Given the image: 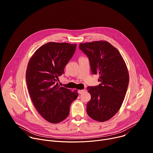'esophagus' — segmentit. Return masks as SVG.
<instances>
[{"mask_svg": "<svg viewBox=\"0 0 153 153\" xmlns=\"http://www.w3.org/2000/svg\"><path fill=\"white\" fill-rule=\"evenodd\" d=\"M85 90H80L78 91V92H79V94H82V93H83L85 92Z\"/></svg>", "mask_w": 153, "mask_h": 153, "instance_id": "1", "label": "esophagus"}]
</instances>
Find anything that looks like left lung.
I'll return each mask as SVG.
<instances>
[{
    "label": "left lung",
    "instance_id": "1",
    "mask_svg": "<svg viewBox=\"0 0 153 153\" xmlns=\"http://www.w3.org/2000/svg\"><path fill=\"white\" fill-rule=\"evenodd\" d=\"M79 48L89 58L92 74H99L101 84L88 87L91 100L87 112L93 120L104 122L119 111L129 85V72L120 52L106 41L80 43Z\"/></svg>",
    "mask_w": 153,
    "mask_h": 153
}]
</instances>
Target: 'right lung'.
<instances>
[{"instance_id":"obj_1","label":"right lung","mask_w":153,"mask_h":153,"mask_svg":"<svg viewBox=\"0 0 153 153\" xmlns=\"http://www.w3.org/2000/svg\"><path fill=\"white\" fill-rule=\"evenodd\" d=\"M76 44L49 42L39 48L30 59L26 82L32 101L38 112L51 123L67 118L77 90L60 87L59 77L72 58Z\"/></svg>"}]
</instances>
